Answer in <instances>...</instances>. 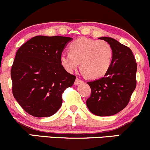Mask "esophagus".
I'll return each mask as SVG.
<instances>
[{"label":"esophagus","instance_id":"34e87169","mask_svg":"<svg viewBox=\"0 0 150 150\" xmlns=\"http://www.w3.org/2000/svg\"><path fill=\"white\" fill-rule=\"evenodd\" d=\"M81 81H82L79 78V77H76V80H75L74 84H75V85H78V84L80 83Z\"/></svg>","mask_w":150,"mask_h":150}]
</instances>
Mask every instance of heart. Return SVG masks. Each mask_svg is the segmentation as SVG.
<instances>
[{"label": "heart", "instance_id": "b5f03b06", "mask_svg": "<svg viewBox=\"0 0 150 150\" xmlns=\"http://www.w3.org/2000/svg\"><path fill=\"white\" fill-rule=\"evenodd\" d=\"M69 52L60 55V62L68 72H72L79 67L86 76L97 79L103 76L110 68L113 59L111 45L104 40L79 38L69 47Z\"/></svg>", "mask_w": 150, "mask_h": 150}]
</instances>
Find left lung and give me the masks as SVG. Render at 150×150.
Segmentation results:
<instances>
[{"label": "left lung", "instance_id": "obj_1", "mask_svg": "<svg viewBox=\"0 0 150 150\" xmlns=\"http://www.w3.org/2000/svg\"><path fill=\"white\" fill-rule=\"evenodd\" d=\"M113 50V59L104 77L87 82L91 89L86 105L98 116H110L127 106L136 87L137 63L132 50L115 39L103 37Z\"/></svg>", "mask_w": 150, "mask_h": 150}]
</instances>
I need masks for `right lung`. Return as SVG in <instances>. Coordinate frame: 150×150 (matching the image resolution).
Returning a JSON list of instances; mask_svg holds the SVG:
<instances>
[{
  "mask_svg": "<svg viewBox=\"0 0 150 150\" xmlns=\"http://www.w3.org/2000/svg\"><path fill=\"white\" fill-rule=\"evenodd\" d=\"M72 40L39 35L17 51L11 72L13 94L30 115L50 117L62 106V93L76 79L60 62V55Z\"/></svg>",
  "mask_w": 150,
  "mask_h": 150,
  "instance_id": "1",
  "label": "right lung"
}]
</instances>
